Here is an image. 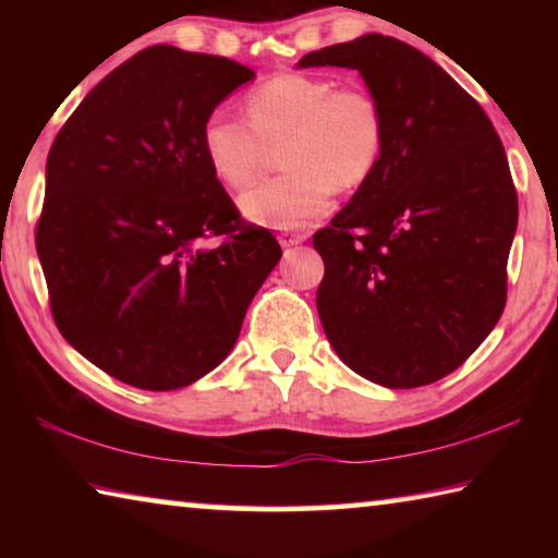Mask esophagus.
<instances>
[{
  "label": "esophagus",
  "instance_id": "34e87169",
  "mask_svg": "<svg viewBox=\"0 0 558 558\" xmlns=\"http://www.w3.org/2000/svg\"><path fill=\"white\" fill-rule=\"evenodd\" d=\"M305 239H307L305 233H288V231L278 235V241H280L282 248H290V245H300Z\"/></svg>",
  "mask_w": 558,
  "mask_h": 558
}]
</instances>
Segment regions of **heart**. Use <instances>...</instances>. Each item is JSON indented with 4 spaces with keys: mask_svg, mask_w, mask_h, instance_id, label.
Instances as JSON below:
<instances>
[{
    "mask_svg": "<svg viewBox=\"0 0 558 558\" xmlns=\"http://www.w3.org/2000/svg\"><path fill=\"white\" fill-rule=\"evenodd\" d=\"M245 116L214 110L202 122V155L229 186L248 184L276 143L280 174L239 196V209L266 229H298L325 216L335 184L354 189L369 179L384 153V112L364 88H335L323 75L280 73L245 96Z\"/></svg>",
    "mask_w": 558,
    "mask_h": 558,
    "instance_id": "b5f03b06",
    "label": "heart"
}]
</instances>
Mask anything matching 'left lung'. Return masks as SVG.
<instances>
[{"label": "left lung", "instance_id": "8db88e82", "mask_svg": "<svg viewBox=\"0 0 558 558\" xmlns=\"http://www.w3.org/2000/svg\"><path fill=\"white\" fill-rule=\"evenodd\" d=\"M354 69L384 112V153L327 229L317 313L337 356L386 389L456 372L507 300L517 192L477 100L413 46L364 34L300 59Z\"/></svg>", "mask_w": 558, "mask_h": 558}]
</instances>
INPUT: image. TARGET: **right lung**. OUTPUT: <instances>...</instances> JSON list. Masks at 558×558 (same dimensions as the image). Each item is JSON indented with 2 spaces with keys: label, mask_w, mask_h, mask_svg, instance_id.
I'll return each instance as SVG.
<instances>
[{
  "label": "right lung",
  "mask_w": 558,
  "mask_h": 558,
  "mask_svg": "<svg viewBox=\"0 0 558 558\" xmlns=\"http://www.w3.org/2000/svg\"><path fill=\"white\" fill-rule=\"evenodd\" d=\"M248 65L149 46L108 73L56 135L36 223L56 327L118 381L172 391L216 369L282 256L202 155L204 118ZM226 234L216 250L198 241Z\"/></svg>",
  "instance_id": "1"
}]
</instances>
